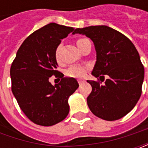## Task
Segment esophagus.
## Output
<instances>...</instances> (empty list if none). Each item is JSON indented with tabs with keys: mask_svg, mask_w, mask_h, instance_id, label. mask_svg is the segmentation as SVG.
I'll use <instances>...</instances> for the list:
<instances>
[{
	"mask_svg": "<svg viewBox=\"0 0 148 148\" xmlns=\"http://www.w3.org/2000/svg\"><path fill=\"white\" fill-rule=\"evenodd\" d=\"M84 82H85V81H84V80H82V79H79V80H78V83H79L80 85H81V84H82Z\"/></svg>",
	"mask_w": 148,
	"mask_h": 148,
	"instance_id": "esophagus-1",
	"label": "esophagus"
}]
</instances>
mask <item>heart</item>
<instances>
[{
    "mask_svg": "<svg viewBox=\"0 0 148 148\" xmlns=\"http://www.w3.org/2000/svg\"><path fill=\"white\" fill-rule=\"evenodd\" d=\"M86 40H87L86 38H77L76 40V44L78 47V49H81ZM57 55H58V49L56 51V56ZM85 72H86V67L84 66L72 65L66 70V75L69 77H81L85 74Z\"/></svg>",
    "mask_w": 148,
    "mask_h": 148,
    "instance_id": "1",
    "label": "heart"
}]
</instances>
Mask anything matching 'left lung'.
Listing matches in <instances>:
<instances>
[{
	"instance_id": "obj_1",
	"label": "left lung",
	"mask_w": 148,
	"mask_h": 148,
	"mask_svg": "<svg viewBox=\"0 0 148 148\" xmlns=\"http://www.w3.org/2000/svg\"><path fill=\"white\" fill-rule=\"evenodd\" d=\"M72 34H84L93 41L96 62L91 74L100 80L103 78L101 82L108 77L104 85L87 81L92 86L87 97L89 109L107 121L125 116L138 103L144 79V67L134 43L106 25L78 28Z\"/></svg>"
}]
</instances>
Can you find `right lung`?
Wrapping results in <instances>:
<instances>
[{
	"label": "right lung",
	"instance_id": "obj_1",
	"mask_svg": "<svg viewBox=\"0 0 148 148\" xmlns=\"http://www.w3.org/2000/svg\"><path fill=\"white\" fill-rule=\"evenodd\" d=\"M72 27L50 23L31 34L18 49L10 67L11 90L21 110L32 122L52 126L69 113L68 98L78 88L73 77L57 70L56 50ZM52 75L61 79L53 86Z\"/></svg>",
	"mask_w": 148,
	"mask_h": 148
}]
</instances>
